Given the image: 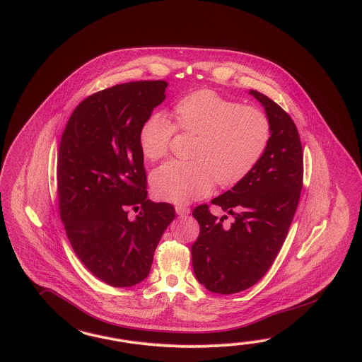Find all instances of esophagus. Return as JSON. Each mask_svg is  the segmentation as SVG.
Returning <instances> with one entry per match:
<instances>
[{
  "mask_svg": "<svg viewBox=\"0 0 362 362\" xmlns=\"http://www.w3.org/2000/svg\"><path fill=\"white\" fill-rule=\"evenodd\" d=\"M175 211H177L178 216L185 217V216H187V214L190 213V209H189L187 206H184V205H177V206H175Z\"/></svg>",
  "mask_w": 362,
  "mask_h": 362,
  "instance_id": "34e87169",
  "label": "esophagus"
}]
</instances>
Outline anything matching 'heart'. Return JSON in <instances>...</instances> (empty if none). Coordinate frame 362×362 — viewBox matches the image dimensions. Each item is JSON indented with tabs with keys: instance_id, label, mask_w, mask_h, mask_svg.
Here are the masks:
<instances>
[{
	"instance_id": "1",
	"label": "heart",
	"mask_w": 362,
	"mask_h": 362,
	"mask_svg": "<svg viewBox=\"0 0 362 362\" xmlns=\"http://www.w3.org/2000/svg\"><path fill=\"white\" fill-rule=\"evenodd\" d=\"M175 127L163 113H153L139 134L141 153L148 161L163 158L175 128L199 136L193 163L170 161L157 168L151 185L157 199L187 204L208 196L216 181L234 187L252 173L268 148L272 128L258 107L243 105L210 89L187 94L173 107Z\"/></svg>"
}]
</instances>
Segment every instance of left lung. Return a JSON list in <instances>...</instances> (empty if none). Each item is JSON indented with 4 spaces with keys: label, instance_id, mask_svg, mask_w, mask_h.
<instances>
[{
    "label": "left lung",
    "instance_id": "1",
    "mask_svg": "<svg viewBox=\"0 0 362 362\" xmlns=\"http://www.w3.org/2000/svg\"><path fill=\"white\" fill-rule=\"evenodd\" d=\"M270 121L268 148L252 173L211 204L233 217L223 223L206 204L193 210L199 234L192 245L196 279L218 294L243 292L261 280L279 255L301 196L303 154L291 116L265 94L250 90Z\"/></svg>",
    "mask_w": 362,
    "mask_h": 362
}]
</instances>
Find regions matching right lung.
<instances>
[{
	"label": "right lung",
	"instance_id": "right-lung-1",
	"mask_svg": "<svg viewBox=\"0 0 362 362\" xmlns=\"http://www.w3.org/2000/svg\"><path fill=\"white\" fill-rule=\"evenodd\" d=\"M168 82L119 83L89 95L62 133L59 216L74 253L97 279L127 288L145 280L173 205L153 202L139 134L165 100ZM139 211L134 221L128 210Z\"/></svg>",
	"mask_w": 362,
	"mask_h": 362
}]
</instances>
